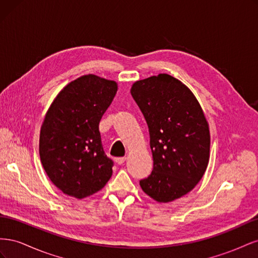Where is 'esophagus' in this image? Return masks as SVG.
Wrapping results in <instances>:
<instances>
[{
	"label": "esophagus",
	"instance_id": "34e87169",
	"mask_svg": "<svg viewBox=\"0 0 258 258\" xmlns=\"http://www.w3.org/2000/svg\"><path fill=\"white\" fill-rule=\"evenodd\" d=\"M117 165H122V163L126 161V157H117L114 159Z\"/></svg>",
	"mask_w": 258,
	"mask_h": 258
}]
</instances>
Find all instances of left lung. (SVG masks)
Segmentation results:
<instances>
[{
	"label": "left lung",
	"mask_w": 258,
	"mask_h": 258,
	"mask_svg": "<svg viewBox=\"0 0 258 258\" xmlns=\"http://www.w3.org/2000/svg\"><path fill=\"white\" fill-rule=\"evenodd\" d=\"M134 97L150 131L154 168L140 181L143 191L158 202L189 192L204 176L210 157V131L194 93L168 74L136 82Z\"/></svg>",
	"instance_id": "1"
}]
</instances>
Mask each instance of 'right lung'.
<instances>
[{
  "instance_id": "add662e5",
  "label": "right lung",
  "mask_w": 258,
  "mask_h": 258,
  "mask_svg": "<svg viewBox=\"0 0 258 258\" xmlns=\"http://www.w3.org/2000/svg\"><path fill=\"white\" fill-rule=\"evenodd\" d=\"M117 84L97 75L70 83L53 100L40 134V157L58 188L82 199L102 189L114 162L103 151L99 122L116 95Z\"/></svg>"
}]
</instances>
